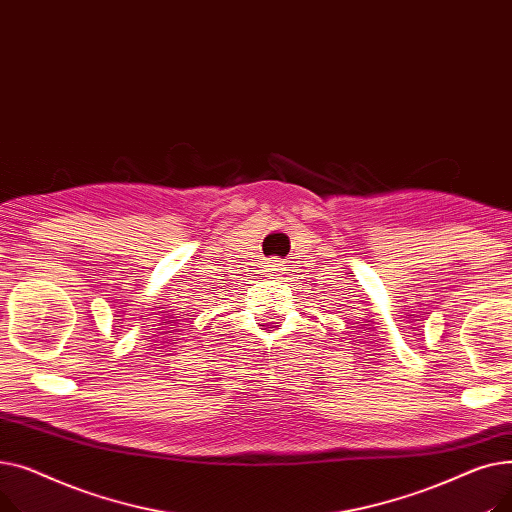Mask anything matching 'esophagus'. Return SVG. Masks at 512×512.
I'll return each instance as SVG.
<instances>
[{
  "label": "esophagus",
  "instance_id": "34e87169",
  "mask_svg": "<svg viewBox=\"0 0 512 512\" xmlns=\"http://www.w3.org/2000/svg\"><path fill=\"white\" fill-rule=\"evenodd\" d=\"M265 272L270 274V276H280L284 272V263L278 261V259H270V261H267V265H265Z\"/></svg>",
  "mask_w": 512,
  "mask_h": 512
}]
</instances>
